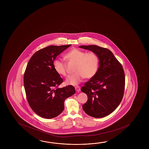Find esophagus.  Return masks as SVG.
<instances>
[{
  "label": "esophagus",
  "mask_w": 149,
  "mask_h": 149,
  "mask_svg": "<svg viewBox=\"0 0 149 149\" xmlns=\"http://www.w3.org/2000/svg\"><path fill=\"white\" fill-rule=\"evenodd\" d=\"M75 90L77 93H79L80 91H81V88H80V87L79 86H76L75 87Z\"/></svg>",
  "instance_id": "obj_1"
}]
</instances>
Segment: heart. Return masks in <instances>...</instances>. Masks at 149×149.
<instances>
[{"instance_id": "b5f03b06", "label": "heart", "mask_w": 149, "mask_h": 149, "mask_svg": "<svg viewBox=\"0 0 149 149\" xmlns=\"http://www.w3.org/2000/svg\"><path fill=\"white\" fill-rule=\"evenodd\" d=\"M64 59L69 63L75 64L74 72L75 73L68 76L66 84L77 85L85 78H92L98 71L99 59L97 54L93 52H86L77 48L71 49L64 55ZM54 68L59 75H67L65 63L61 59H56L54 61Z\"/></svg>"}]
</instances>
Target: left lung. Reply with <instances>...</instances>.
I'll return each instance as SVG.
<instances>
[{"label":"left lung","mask_w":149,"mask_h":149,"mask_svg":"<svg viewBox=\"0 0 149 149\" xmlns=\"http://www.w3.org/2000/svg\"><path fill=\"white\" fill-rule=\"evenodd\" d=\"M79 48L95 52L99 59L97 73L81 88L88 97L87 101L83 104V110L92 117H105L122 101L125 84L124 71L122 64L107 48L96 45Z\"/></svg>","instance_id":"8db88e82"}]
</instances>
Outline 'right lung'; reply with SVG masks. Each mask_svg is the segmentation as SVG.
I'll list each match as a JSON object with an SVG mask.
<instances>
[{
	"label": "right lung",
	"mask_w": 149,
	"mask_h": 149,
	"mask_svg": "<svg viewBox=\"0 0 149 149\" xmlns=\"http://www.w3.org/2000/svg\"><path fill=\"white\" fill-rule=\"evenodd\" d=\"M71 45L49 46L35 53L27 63L24 86L27 101L36 114L45 118L60 114L64 101L75 93L74 86L58 87L63 79L54 68L56 56Z\"/></svg>",
	"instance_id": "1"
}]
</instances>
